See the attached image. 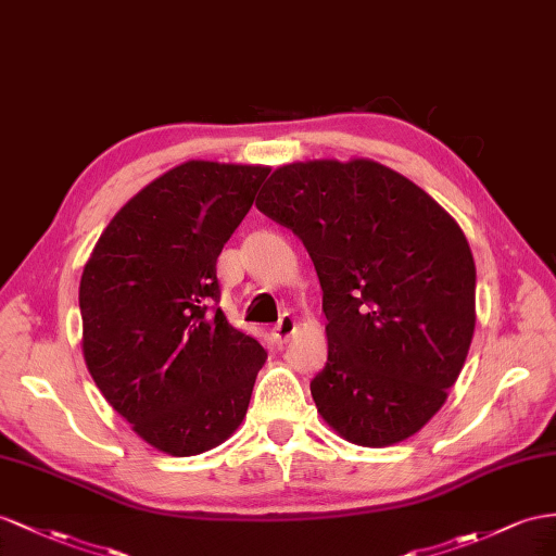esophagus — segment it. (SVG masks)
Listing matches in <instances>:
<instances>
[{"mask_svg":"<svg viewBox=\"0 0 556 556\" xmlns=\"http://www.w3.org/2000/svg\"><path fill=\"white\" fill-rule=\"evenodd\" d=\"M295 333V319L291 317V315H283L277 324H275V329H273V336L279 340H283V343H287V340L291 338Z\"/></svg>","mask_w":556,"mask_h":556,"instance_id":"34e87169","label":"esophagus"}]
</instances>
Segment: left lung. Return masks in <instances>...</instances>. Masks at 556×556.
<instances>
[{
	"instance_id": "obj_1",
	"label": "left lung",
	"mask_w": 556,
	"mask_h": 556,
	"mask_svg": "<svg viewBox=\"0 0 556 556\" xmlns=\"http://www.w3.org/2000/svg\"><path fill=\"white\" fill-rule=\"evenodd\" d=\"M255 206L303 239L321 283L329 359L309 382L319 416L357 446L414 437L444 406L475 336L477 269L460 225L364 156L283 164Z\"/></svg>"
}]
</instances>
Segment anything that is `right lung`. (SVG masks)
Here are the masks:
<instances>
[{
  "mask_svg": "<svg viewBox=\"0 0 556 556\" xmlns=\"http://www.w3.org/2000/svg\"><path fill=\"white\" fill-rule=\"evenodd\" d=\"M269 166L190 160L126 202L84 265L81 352L108 404L156 451L220 446L267 352L218 307L216 261Z\"/></svg>",
  "mask_w": 556,
  "mask_h": 556,
  "instance_id": "obj_1",
  "label": "right lung"
}]
</instances>
